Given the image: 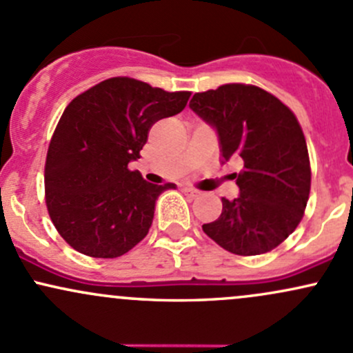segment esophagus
Here are the masks:
<instances>
[{
  "label": "esophagus",
  "mask_w": 353,
  "mask_h": 353,
  "mask_svg": "<svg viewBox=\"0 0 353 353\" xmlns=\"http://www.w3.org/2000/svg\"><path fill=\"white\" fill-rule=\"evenodd\" d=\"M185 193L187 196H190V199H195V196H199V190H195V188H190V187H185L183 190H181Z\"/></svg>",
  "instance_id": "obj_1"
}]
</instances>
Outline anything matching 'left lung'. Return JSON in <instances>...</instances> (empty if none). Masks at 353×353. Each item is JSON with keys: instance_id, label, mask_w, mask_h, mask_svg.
Here are the masks:
<instances>
[{"instance_id": "left-lung-1", "label": "left lung", "mask_w": 353, "mask_h": 353, "mask_svg": "<svg viewBox=\"0 0 353 353\" xmlns=\"http://www.w3.org/2000/svg\"><path fill=\"white\" fill-rule=\"evenodd\" d=\"M190 108L217 131L222 163L244 165L236 175L241 195L222 199L221 217L203 223V232L237 256L272 251L301 222L312 187L296 116L268 90L245 84L196 92Z\"/></svg>"}]
</instances>
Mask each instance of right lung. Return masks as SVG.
Returning <instances> with one entry per match:
<instances>
[{
    "label": "right lung",
    "mask_w": 353,
    "mask_h": 353,
    "mask_svg": "<svg viewBox=\"0 0 353 353\" xmlns=\"http://www.w3.org/2000/svg\"><path fill=\"white\" fill-rule=\"evenodd\" d=\"M190 94L112 77L72 99L45 163L48 214L70 248L112 259L146 237L158 196L175 183H148L128 165L139 158L151 126L183 111Z\"/></svg>",
    "instance_id": "obj_1"
}]
</instances>
